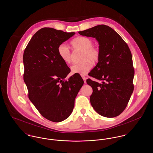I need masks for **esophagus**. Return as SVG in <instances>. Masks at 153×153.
<instances>
[{
	"label": "esophagus",
	"instance_id": "34e87169",
	"mask_svg": "<svg viewBox=\"0 0 153 153\" xmlns=\"http://www.w3.org/2000/svg\"><path fill=\"white\" fill-rule=\"evenodd\" d=\"M82 79H83V80L84 81V83L85 84L86 83V77L85 76H82Z\"/></svg>",
	"mask_w": 153,
	"mask_h": 153
}]
</instances>
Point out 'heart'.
Wrapping results in <instances>:
<instances>
[{"instance_id": "b5f03b06", "label": "heart", "mask_w": 153, "mask_h": 153, "mask_svg": "<svg viewBox=\"0 0 153 153\" xmlns=\"http://www.w3.org/2000/svg\"><path fill=\"white\" fill-rule=\"evenodd\" d=\"M71 45L73 50L82 51L81 56V61H82L72 66L71 72L81 75H85L92 68L91 63H95L98 61L100 52L98 49L93 46V41L85 36H78L75 38L71 41ZM58 54L59 58L66 64L71 63L72 53L66 45L61 44L58 46Z\"/></svg>"}]
</instances>
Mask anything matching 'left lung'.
<instances>
[{"mask_svg":"<svg viewBox=\"0 0 153 153\" xmlns=\"http://www.w3.org/2000/svg\"><path fill=\"white\" fill-rule=\"evenodd\" d=\"M78 33L95 38L99 44L98 62L88 75L102 82L87 80L93 90L91 105L103 117H115L126 108L134 90V69L130 48L118 33L105 25Z\"/></svg>","mask_w":153,"mask_h":153,"instance_id":"8db88e82","label":"left lung"}]
</instances>
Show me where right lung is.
Returning a JSON list of instances; mask_svg holds the SVG:
<instances>
[{
	"label": "right lung",
	"mask_w": 153,
	"mask_h": 153,
	"mask_svg": "<svg viewBox=\"0 0 153 153\" xmlns=\"http://www.w3.org/2000/svg\"><path fill=\"white\" fill-rule=\"evenodd\" d=\"M75 34L42 28L32 36L23 53V79L29 98L44 118L55 123L71 114L84 84L79 75L65 80L71 70L58 54V46Z\"/></svg>",
	"instance_id": "obj_1"
}]
</instances>
